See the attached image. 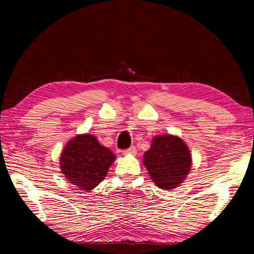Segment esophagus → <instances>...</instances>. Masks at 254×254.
Wrapping results in <instances>:
<instances>
[{
  "mask_svg": "<svg viewBox=\"0 0 254 254\" xmlns=\"http://www.w3.org/2000/svg\"><path fill=\"white\" fill-rule=\"evenodd\" d=\"M135 152H136V149H135V147H133V145L128 149L123 150L124 154H135Z\"/></svg>",
  "mask_w": 254,
  "mask_h": 254,
  "instance_id": "esophagus-1",
  "label": "esophagus"
}]
</instances>
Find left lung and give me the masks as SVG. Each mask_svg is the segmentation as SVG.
Returning <instances> with one entry per match:
<instances>
[{
    "instance_id": "1",
    "label": "left lung",
    "mask_w": 254,
    "mask_h": 254,
    "mask_svg": "<svg viewBox=\"0 0 254 254\" xmlns=\"http://www.w3.org/2000/svg\"><path fill=\"white\" fill-rule=\"evenodd\" d=\"M154 184L165 190L177 187L190 170L191 157L187 145L174 135H159L143 156Z\"/></svg>"
}]
</instances>
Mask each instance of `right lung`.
<instances>
[{
  "label": "right lung",
  "instance_id": "right-lung-1",
  "mask_svg": "<svg viewBox=\"0 0 254 254\" xmlns=\"http://www.w3.org/2000/svg\"><path fill=\"white\" fill-rule=\"evenodd\" d=\"M115 160L114 153L91 134L77 135L60 157V168L69 182L84 190L100 184Z\"/></svg>",
  "mask_w": 254,
  "mask_h": 254
}]
</instances>
